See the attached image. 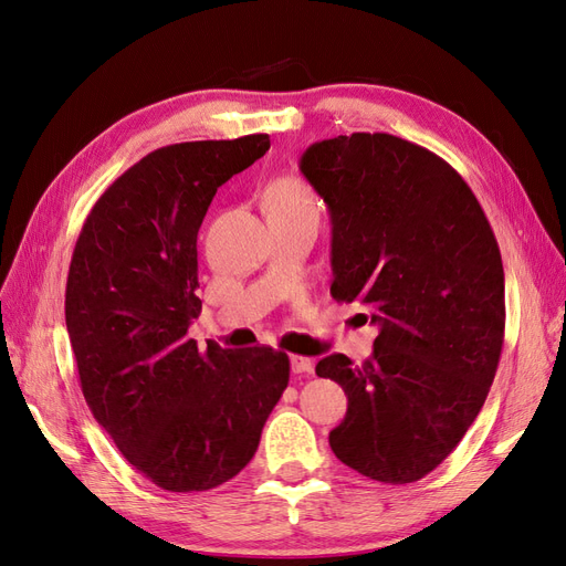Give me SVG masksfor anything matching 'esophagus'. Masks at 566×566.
Instances as JSON below:
<instances>
[{"label": "esophagus", "instance_id": "obj_1", "mask_svg": "<svg viewBox=\"0 0 566 566\" xmlns=\"http://www.w3.org/2000/svg\"><path fill=\"white\" fill-rule=\"evenodd\" d=\"M290 368H293V373H314V361L306 356L293 354L290 356Z\"/></svg>", "mask_w": 566, "mask_h": 566}]
</instances>
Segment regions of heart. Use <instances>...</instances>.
<instances>
[{"label":"heart","mask_w":566,"mask_h":566,"mask_svg":"<svg viewBox=\"0 0 566 566\" xmlns=\"http://www.w3.org/2000/svg\"><path fill=\"white\" fill-rule=\"evenodd\" d=\"M316 208V198L304 179L295 175H285L273 181L266 191V212L269 210H312Z\"/></svg>","instance_id":"heart-1"}]
</instances>
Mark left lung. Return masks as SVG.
<instances>
[{
	"label": "left lung",
	"instance_id": "8db88e82",
	"mask_svg": "<svg viewBox=\"0 0 566 566\" xmlns=\"http://www.w3.org/2000/svg\"><path fill=\"white\" fill-rule=\"evenodd\" d=\"M300 169L333 221L331 295L366 306L380 328L366 364H316L349 401L331 449L375 482H418L465 437L495 378L499 243L465 179L399 136H335L306 148Z\"/></svg>",
	"mask_w": 566,
	"mask_h": 566
}]
</instances>
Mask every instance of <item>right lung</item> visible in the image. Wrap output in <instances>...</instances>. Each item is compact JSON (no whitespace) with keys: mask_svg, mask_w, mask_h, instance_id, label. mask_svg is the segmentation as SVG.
Instances as JSON below:
<instances>
[{"mask_svg":"<svg viewBox=\"0 0 566 566\" xmlns=\"http://www.w3.org/2000/svg\"><path fill=\"white\" fill-rule=\"evenodd\" d=\"M269 134L148 153L96 200L73 250L65 325L82 394L153 484L208 491L252 460L290 380L271 347L200 352L198 229L221 184L269 150Z\"/></svg>","mask_w":566,"mask_h":566,"instance_id":"right-lung-1","label":"right lung"}]
</instances>
